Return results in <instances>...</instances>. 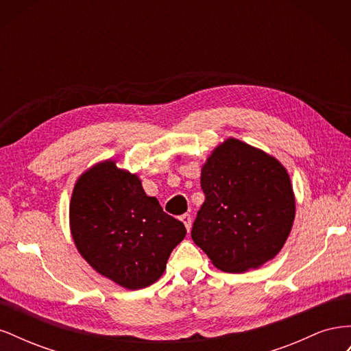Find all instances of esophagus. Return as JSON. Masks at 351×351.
I'll return each mask as SVG.
<instances>
[{"instance_id":"34e87169","label":"esophagus","mask_w":351,"mask_h":351,"mask_svg":"<svg viewBox=\"0 0 351 351\" xmlns=\"http://www.w3.org/2000/svg\"><path fill=\"white\" fill-rule=\"evenodd\" d=\"M180 219L183 221V224L186 227V230L189 231L190 228H192V217H190V214H183L182 217H180Z\"/></svg>"}]
</instances>
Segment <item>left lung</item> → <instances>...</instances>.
Instances as JSON below:
<instances>
[{
    "label": "left lung",
    "instance_id": "obj_1",
    "mask_svg": "<svg viewBox=\"0 0 351 351\" xmlns=\"http://www.w3.org/2000/svg\"><path fill=\"white\" fill-rule=\"evenodd\" d=\"M205 202L192 239L226 272L259 268L289 237L295 200L287 169L274 156L228 139L202 167Z\"/></svg>",
    "mask_w": 351,
    "mask_h": 351
}]
</instances>
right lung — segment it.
<instances>
[{
  "instance_id": "right-lung-1",
  "label": "right lung",
  "mask_w": 351,
  "mask_h": 351,
  "mask_svg": "<svg viewBox=\"0 0 351 351\" xmlns=\"http://www.w3.org/2000/svg\"><path fill=\"white\" fill-rule=\"evenodd\" d=\"M70 228L90 267L129 290H141L164 274L173 249L186 236L182 221L146 196L139 177L114 161L93 165L74 186Z\"/></svg>"
}]
</instances>
